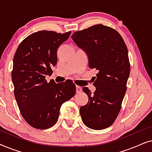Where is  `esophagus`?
Instances as JSON below:
<instances>
[{
	"instance_id": "esophagus-1",
	"label": "esophagus",
	"mask_w": 152,
	"mask_h": 152,
	"mask_svg": "<svg viewBox=\"0 0 152 152\" xmlns=\"http://www.w3.org/2000/svg\"><path fill=\"white\" fill-rule=\"evenodd\" d=\"M76 92L77 93H80L82 92V88H81L80 86H76Z\"/></svg>"
}]
</instances>
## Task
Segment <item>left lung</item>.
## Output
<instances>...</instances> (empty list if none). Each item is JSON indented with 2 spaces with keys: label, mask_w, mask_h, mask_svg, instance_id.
<instances>
[{
  "label": "left lung",
  "mask_w": 152,
  "mask_h": 152,
  "mask_svg": "<svg viewBox=\"0 0 152 152\" xmlns=\"http://www.w3.org/2000/svg\"><path fill=\"white\" fill-rule=\"evenodd\" d=\"M71 38L88 56L90 68L97 70L95 92L82 89L88 102L80 107L82 120L87 127L104 129L118 117L125 95L130 73L127 48L117 31L101 24L75 32Z\"/></svg>",
  "instance_id": "8db88e82"
}]
</instances>
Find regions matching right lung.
<instances>
[{"instance_id": "right-lung-1", "label": "right lung", "mask_w": 152, "mask_h": 152, "mask_svg": "<svg viewBox=\"0 0 152 152\" xmlns=\"http://www.w3.org/2000/svg\"><path fill=\"white\" fill-rule=\"evenodd\" d=\"M71 32L60 34L42 30L26 37L16 50L13 59L12 80L14 97L25 120L32 127L45 129L57 122L62 104L76 92L70 80L56 84L47 82L57 62V52Z\"/></svg>"}]
</instances>
